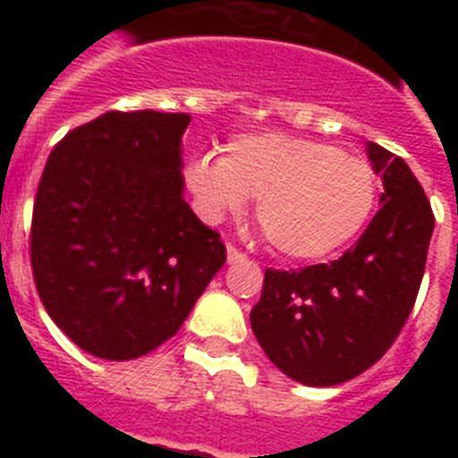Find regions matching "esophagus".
<instances>
[{
    "label": "esophagus",
    "mask_w": 458,
    "mask_h": 458,
    "mask_svg": "<svg viewBox=\"0 0 458 458\" xmlns=\"http://www.w3.org/2000/svg\"><path fill=\"white\" fill-rule=\"evenodd\" d=\"M244 259H247L244 251L237 250L235 244H228V264H237V261H244Z\"/></svg>",
    "instance_id": "34e87169"
}]
</instances>
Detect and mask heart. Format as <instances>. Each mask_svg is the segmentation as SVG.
<instances>
[{"mask_svg":"<svg viewBox=\"0 0 458 458\" xmlns=\"http://www.w3.org/2000/svg\"><path fill=\"white\" fill-rule=\"evenodd\" d=\"M185 182L208 221L240 214L257 197L266 242L293 261L326 259L352 242L377 194L369 161L283 132L240 135L230 140L223 158H192Z\"/></svg>","mask_w":458,"mask_h":458,"instance_id":"b5f03b06","label":"heart"}]
</instances>
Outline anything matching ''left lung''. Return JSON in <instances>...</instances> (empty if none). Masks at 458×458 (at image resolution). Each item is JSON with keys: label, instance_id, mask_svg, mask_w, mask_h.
<instances>
[{"label": "left lung", "instance_id": "8db88e82", "mask_svg": "<svg viewBox=\"0 0 458 458\" xmlns=\"http://www.w3.org/2000/svg\"><path fill=\"white\" fill-rule=\"evenodd\" d=\"M385 192L359 242L330 264L266 268L251 330L287 377L309 387L347 383L392 347L426 271L435 216L423 187L385 147L369 142Z\"/></svg>", "mask_w": 458, "mask_h": 458}]
</instances>
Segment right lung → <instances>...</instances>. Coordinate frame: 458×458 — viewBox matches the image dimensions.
I'll use <instances>...</instances> for the list:
<instances>
[{
	"label": "right lung",
	"mask_w": 458,
	"mask_h": 458,
	"mask_svg": "<svg viewBox=\"0 0 458 458\" xmlns=\"http://www.w3.org/2000/svg\"><path fill=\"white\" fill-rule=\"evenodd\" d=\"M190 121L106 111L47 158L32 207V278L54 323L88 354H149L225 264L221 235L182 199Z\"/></svg>",
	"instance_id": "add662e5"
}]
</instances>
